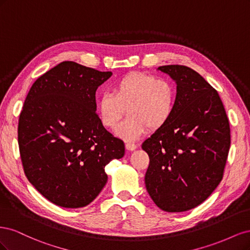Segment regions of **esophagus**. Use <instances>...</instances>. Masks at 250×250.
Returning <instances> with one entry per match:
<instances>
[{
  "mask_svg": "<svg viewBox=\"0 0 250 250\" xmlns=\"http://www.w3.org/2000/svg\"><path fill=\"white\" fill-rule=\"evenodd\" d=\"M125 147H126V149L128 150V151H133V150H135L137 149V145H135V144H133V143H126L125 144Z\"/></svg>",
  "mask_w": 250,
  "mask_h": 250,
  "instance_id": "1",
  "label": "esophagus"
}]
</instances>
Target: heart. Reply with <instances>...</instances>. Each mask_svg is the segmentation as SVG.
<instances>
[{
    "label": "heart",
    "mask_w": 250,
    "mask_h": 250,
    "mask_svg": "<svg viewBox=\"0 0 250 250\" xmlns=\"http://www.w3.org/2000/svg\"><path fill=\"white\" fill-rule=\"evenodd\" d=\"M176 89L168 80L152 75L132 72L118 79L111 93L98 100V111L102 124L116 129L128 111L129 117L118 130L119 137L134 141L151 130L160 129L173 115Z\"/></svg>",
    "instance_id": "heart-1"
}]
</instances>
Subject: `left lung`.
Segmentation results:
<instances>
[{"instance_id":"1","label":"left lung","mask_w":250,"mask_h":250,"mask_svg":"<svg viewBox=\"0 0 250 250\" xmlns=\"http://www.w3.org/2000/svg\"><path fill=\"white\" fill-rule=\"evenodd\" d=\"M175 81L176 103L165 126L142 144L150 158L145 185L168 213L199 206L220 184L230 146L228 116L217 90L178 64L157 67Z\"/></svg>"}]
</instances>
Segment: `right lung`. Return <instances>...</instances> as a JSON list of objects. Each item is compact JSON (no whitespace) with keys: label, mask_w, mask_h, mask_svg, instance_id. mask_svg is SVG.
I'll return each mask as SVG.
<instances>
[{"label":"right lung","mask_w":250,"mask_h":250,"mask_svg":"<svg viewBox=\"0 0 250 250\" xmlns=\"http://www.w3.org/2000/svg\"><path fill=\"white\" fill-rule=\"evenodd\" d=\"M112 75L63 62L37 79L26 97L18 139L28 180L65 208L86 207L107 183L105 166L125 154L97 116L96 90Z\"/></svg>","instance_id":"obj_1"}]
</instances>
